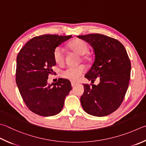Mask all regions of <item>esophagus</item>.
Here are the masks:
<instances>
[{
	"instance_id": "34e87169",
	"label": "esophagus",
	"mask_w": 146,
	"mask_h": 146,
	"mask_svg": "<svg viewBox=\"0 0 146 146\" xmlns=\"http://www.w3.org/2000/svg\"><path fill=\"white\" fill-rule=\"evenodd\" d=\"M76 84H77L75 83V82H71V86H72L73 87H75Z\"/></svg>"
}]
</instances>
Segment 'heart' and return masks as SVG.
Segmentation results:
<instances>
[{"label": "heart", "mask_w": 146, "mask_h": 146, "mask_svg": "<svg viewBox=\"0 0 146 146\" xmlns=\"http://www.w3.org/2000/svg\"><path fill=\"white\" fill-rule=\"evenodd\" d=\"M71 50L80 55L86 54L89 50L87 44L84 41L80 39L73 40L70 44ZM54 58L57 64H62L64 62V52L62 47L58 46L54 50ZM85 68L83 66H71L66 68L61 71V76L69 80L75 82L84 73Z\"/></svg>", "instance_id": "heart-1"}]
</instances>
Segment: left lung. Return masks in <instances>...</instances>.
I'll use <instances>...</instances> for the list:
<instances>
[{"mask_svg": "<svg viewBox=\"0 0 146 146\" xmlns=\"http://www.w3.org/2000/svg\"><path fill=\"white\" fill-rule=\"evenodd\" d=\"M93 48L94 60L85 77L98 85L84 84L82 107L90 115L103 117L119 107L128 89L131 62L121 42L100 34L78 36Z\"/></svg>", "mask_w": 146, "mask_h": 146, "instance_id": "obj_1", "label": "left lung"}]
</instances>
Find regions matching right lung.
<instances>
[{"label": "right lung", "mask_w": 146, "mask_h": 146, "mask_svg": "<svg viewBox=\"0 0 146 146\" xmlns=\"http://www.w3.org/2000/svg\"><path fill=\"white\" fill-rule=\"evenodd\" d=\"M71 37L50 34L34 37L18 53L16 83L27 107L36 114L45 117L58 114L72 89L66 79L59 78L52 84L47 82L56 64L54 50Z\"/></svg>", "instance_id": "obj_1"}]
</instances>
